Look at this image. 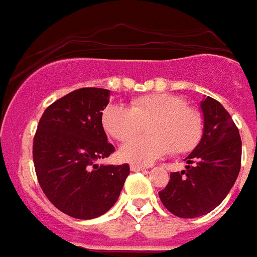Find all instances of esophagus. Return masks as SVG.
<instances>
[{
	"instance_id": "34e87169",
	"label": "esophagus",
	"mask_w": 257,
	"mask_h": 257,
	"mask_svg": "<svg viewBox=\"0 0 257 257\" xmlns=\"http://www.w3.org/2000/svg\"><path fill=\"white\" fill-rule=\"evenodd\" d=\"M130 170H131V171H134V172H137V171H145L146 167H145V166H139V164H131Z\"/></svg>"
}]
</instances>
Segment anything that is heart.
Segmentation results:
<instances>
[{"instance_id": "b5f03b06", "label": "heart", "mask_w": 257, "mask_h": 257, "mask_svg": "<svg viewBox=\"0 0 257 257\" xmlns=\"http://www.w3.org/2000/svg\"><path fill=\"white\" fill-rule=\"evenodd\" d=\"M149 127L151 136L132 138ZM102 126L118 142H128L120 157L138 164L153 163L167 154H186L194 150L203 134V118L175 94H150L135 98L130 106L111 103L102 112Z\"/></svg>"}]
</instances>
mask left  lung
Returning <instances> with one entry per match:
<instances>
[{
	"label": "left lung",
	"mask_w": 257,
	"mask_h": 257,
	"mask_svg": "<svg viewBox=\"0 0 257 257\" xmlns=\"http://www.w3.org/2000/svg\"><path fill=\"white\" fill-rule=\"evenodd\" d=\"M203 135L184 159L188 166L171 172L159 192L163 206L183 219L199 217L216 208L237 179L241 164L239 128L220 102L211 96L200 102Z\"/></svg>",
	"instance_id": "left-lung-1"
}]
</instances>
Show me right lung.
Returning a JSON list of instances; mask_svg holds the SVG:
<instances>
[{
    "label": "right lung",
    "mask_w": 257,
    "mask_h": 257,
    "mask_svg": "<svg viewBox=\"0 0 257 257\" xmlns=\"http://www.w3.org/2000/svg\"><path fill=\"white\" fill-rule=\"evenodd\" d=\"M110 90L83 87L51 103L33 141V161L41 188L59 211L75 219H94L118 200L128 164H96L115 149L107 142L102 111Z\"/></svg>",
    "instance_id": "1"
}]
</instances>
